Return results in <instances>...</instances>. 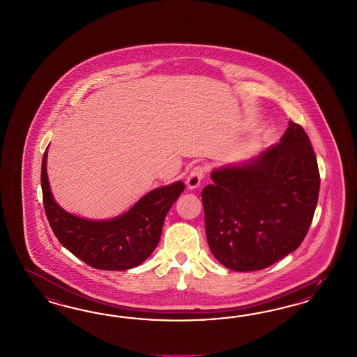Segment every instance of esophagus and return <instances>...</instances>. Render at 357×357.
<instances>
[{
	"mask_svg": "<svg viewBox=\"0 0 357 357\" xmlns=\"http://www.w3.org/2000/svg\"><path fill=\"white\" fill-rule=\"evenodd\" d=\"M204 174H206V169H204L203 166H196V167H194V169L191 170L190 175L187 176V181H185L187 187H188L190 190L197 188V187L202 184V179L204 178Z\"/></svg>",
	"mask_w": 357,
	"mask_h": 357,
	"instance_id": "obj_1",
	"label": "esophagus"
}]
</instances>
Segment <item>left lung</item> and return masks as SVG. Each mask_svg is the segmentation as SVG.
Instances as JSON below:
<instances>
[{
	"label": "left lung",
	"mask_w": 357,
	"mask_h": 357,
	"mask_svg": "<svg viewBox=\"0 0 357 357\" xmlns=\"http://www.w3.org/2000/svg\"><path fill=\"white\" fill-rule=\"evenodd\" d=\"M202 192L209 249L237 272L263 270L298 249L319 195L312 142L289 120L278 145L211 173Z\"/></svg>",
	"instance_id": "left-lung-1"
}]
</instances>
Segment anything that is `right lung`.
<instances>
[{
	"instance_id": "obj_1",
	"label": "right lung",
	"mask_w": 357,
	"mask_h": 357,
	"mask_svg": "<svg viewBox=\"0 0 357 357\" xmlns=\"http://www.w3.org/2000/svg\"><path fill=\"white\" fill-rule=\"evenodd\" d=\"M47 157L45 151L42 163L44 209L65 249L97 270H130L151 257L160 242L165 217L184 191L182 181L151 190L123 215L89 220L66 212L56 203L47 175Z\"/></svg>"
}]
</instances>
